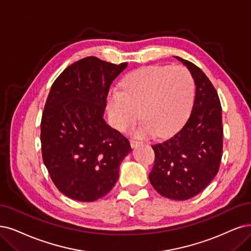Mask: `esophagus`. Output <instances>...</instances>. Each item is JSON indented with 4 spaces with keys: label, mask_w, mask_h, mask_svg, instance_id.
<instances>
[{
    "label": "esophagus",
    "mask_w": 251,
    "mask_h": 251,
    "mask_svg": "<svg viewBox=\"0 0 251 251\" xmlns=\"http://www.w3.org/2000/svg\"><path fill=\"white\" fill-rule=\"evenodd\" d=\"M140 144H141V142L135 141V140H131V141H130V145H131L132 148H135L137 145H140Z\"/></svg>",
    "instance_id": "obj_1"
}]
</instances>
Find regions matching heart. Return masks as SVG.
Returning a JSON list of instances; mask_svg holds the SVG:
<instances>
[{"label":"heart","instance_id":"obj_1","mask_svg":"<svg viewBox=\"0 0 251 251\" xmlns=\"http://www.w3.org/2000/svg\"><path fill=\"white\" fill-rule=\"evenodd\" d=\"M194 93L196 85L188 69L154 65L127 74L121 92L109 95L107 109L119 131L128 130L142 115L145 121L134 128L133 134L164 137L178 131L186 121Z\"/></svg>","mask_w":251,"mask_h":251}]
</instances>
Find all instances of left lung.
Wrapping results in <instances>:
<instances>
[{
	"instance_id": "obj_1",
	"label": "left lung",
	"mask_w": 251,
	"mask_h": 251,
	"mask_svg": "<svg viewBox=\"0 0 251 251\" xmlns=\"http://www.w3.org/2000/svg\"><path fill=\"white\" fill-rule=\"evenodd\" d=\"M188 68L196 96L187 122L179 132L153 145L155 161L149 179L162 197L185 201L196 197L214 179L222 157V114L215 88L198 66L175 57Z\"/></svg>"
}]
</instances>
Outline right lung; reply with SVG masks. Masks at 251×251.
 I'll list each match as a JSON object with an SVG mask.
<instances>
[{"mask_svg":"<svg viewBox=\"0 0 251 251\" xmlns=\"http://www.w3.org/2000/svg\"><path fill=\"white\" fill-rule=\"evenodd\" d=\"M126 67L87 57L68 66L50 88L41 119L42 158L55 187L72 200L106 196L131 151L127 138L103 119L111 82Z\"/></svg>","mask_w":251,"mask_h":251,"instance_id":"1","label":"right lung"}]
</instances>
